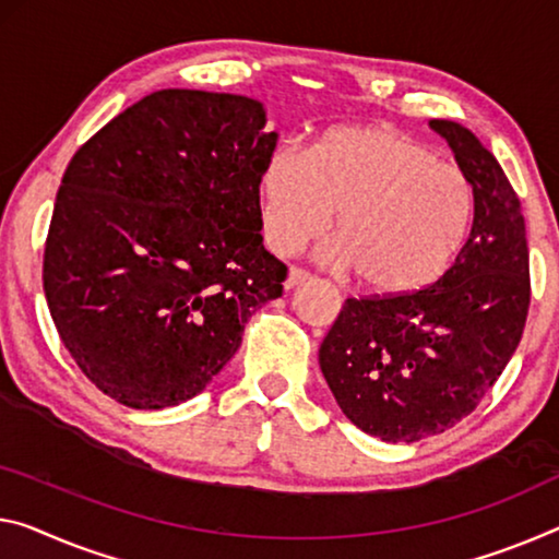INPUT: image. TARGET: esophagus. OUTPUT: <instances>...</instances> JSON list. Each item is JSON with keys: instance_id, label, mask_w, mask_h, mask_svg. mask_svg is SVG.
<instances>
[{"instance_id": "obj_1", "label": "esophagus", "mask_w": 559, "mask_h": 559, "mask_svg": "<svg viewBox=\"0 0 559 559\" xmlns=\"http://www.w3.org/2000/svg\"><path fill=\"white\" fill-rule=\"evenodd\" d=\"M312 277H309V274L305 272V270H297V267H292L289 272H287V280H285V289H295V287H299V285H305V282H309Z\"/></svg>"}]
</instances>
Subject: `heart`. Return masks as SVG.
Returning a JSON list of instances; mask_svg holds the SVG:
<instances>
[{
	"label": "heart",
	"mask_w": 559,
	"mask_h": 559,
	"mask_svg": "<svg viewBox=\"0 0 559 559\" xmlns=\"http://www.w3.org/2000/svg\"><path fill=\"white\" fill-rule=\"evenodd\" d=\"M260 227L272 252L295 254L330 229L332 267L380 297L440 282L465 247L475 187L429 144L382 124L334 127L307 154L277 144L264 159Z\"/></svg>",
	"instance_id": "heart-1"
}]
</instances>
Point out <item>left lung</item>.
Here are the masks:
<instances>
[{"label":"left lung","mask_w":559,"mask_h":559,"mask_svg":"<svg viewBox=\"0 0 559 559\" xmlns=\"http://www.w3.org/2000/svg\"><path fill=\"white\" fill-rule=\"evenodd\" d=\"M475 187L469 239L440 282L407 297L347 299L320 347L340 409L384 442H417L467 417L520 345L530 307L525 217L495 154L432 119Z\"/></svg>","instance_id":"obj_1"}]
</instances>
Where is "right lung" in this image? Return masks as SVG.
<instances>
[{
  "label": "right lung",
  "instance_id": "add662e5",
  "mask_svg": "<svg viewBox=\"0 0 559 559\" xmlns=\"http://www.w3.org/2000/svg\"><path fill=\"white\" fill-rule=\"evenodd\" d=\"M242 94L159 90L82 144L45 245L55 328L87 380L132 409L207 388L287 267L260 235L277 132Z\"/></svg>",
  "mask_w": 559,
  "mask_h": 559
}]
</instances>
